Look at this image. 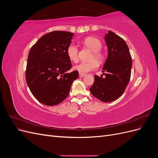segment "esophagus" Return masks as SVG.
Masks as SVG:
<instances>
[{"label":"esophagus","mask_w":158,"mask_h":158,"mask_svg":"<svg viewBox=\"0 0 158 158\" xmlns=\"http://www.w3.org/2000/svg\"><path fill=\"white\" fill-rule=\"evenodd\" d=\"M85 75V74L84 73H79V76H80V78H82V77H84V76Z\"/></svg>","instance_id":"34e87169"}]
</instances>
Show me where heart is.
<instances>
[{"instance_id": "heart-1", "label": "heart", "mask_w": 158, "mask_h": 158, "mask_svg": "<svg viewBox=\"0 0 158 158\" xmlns=\"http://www.w3.org/2000/svg\"><path fill=\"white\" fill-rule=\"evenodd\" d=\"M85 45L93 51V55L90 59H95L99 63H103L105 60L104 55L99 51L102 47V44L99 40L96 37H88L84 40ZM66 54L70 60L76 63L78 60V49L74 44H70L66 49ZM95 60H91L87 62H82L74 66V69L81 73H85L94 70L98 66V63Z\"/></svg>"}]
</instances>
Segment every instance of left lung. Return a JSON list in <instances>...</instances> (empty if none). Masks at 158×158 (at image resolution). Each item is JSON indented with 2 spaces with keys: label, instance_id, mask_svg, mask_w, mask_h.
<instances>
[{
  "label": "left lung",
  "instance_id": "obj_1",
  "mask_svg": "<svg viewBox=\"0 0 158 158\" xmlns=\"http://www.w3.org/2000/svg\"><path fill=\"white\" fill-rule=\"evenodd\" d=\"M108 48L107 59L102 72L106 77L94 76L89 91L103 102H111L120 98L130 81L132 57L125 41L111 31L105 36Z\"/></svg>",
  "mask_w": 158,
  "mask_h": 158
}]
</instances>
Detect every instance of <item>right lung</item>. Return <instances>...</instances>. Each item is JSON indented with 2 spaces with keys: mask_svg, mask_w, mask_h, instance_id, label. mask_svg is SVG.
<instances>
[{
  "mask_svg": "<svg viewBox=\"0 0 158 158\" xmlns=\"http://www.w3.org/2000/svg\"><path fill=\"white\" fill-rule=\"evenodd\" d=\"M73 33L53 31L43 35L28 55L26 70L27 84L38 102L48 106L60 103L68 97L78 72L72 68L66 49Z\"/></svg>",
  "mask_w": 158,
  "mask_h": 158,
  "instance_id": "1",
  "label": "right lung"
}]
</instances>
